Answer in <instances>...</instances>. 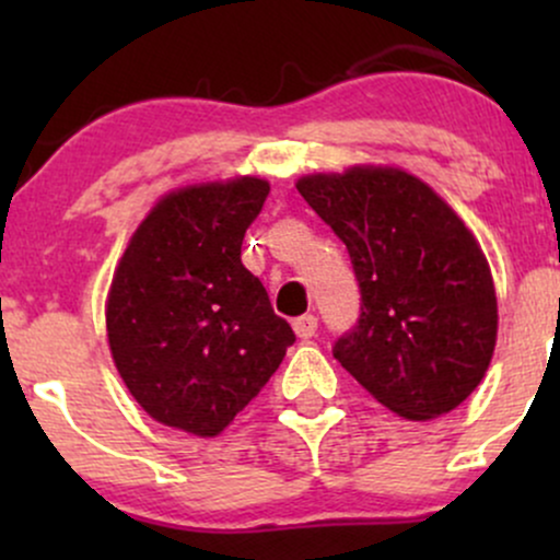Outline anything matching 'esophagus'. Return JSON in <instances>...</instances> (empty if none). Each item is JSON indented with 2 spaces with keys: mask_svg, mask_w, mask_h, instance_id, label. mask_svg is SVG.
I'll list each match as a JSON object with an SVG mask.
<instances>
[{
  "mask_svg": "<svg viewBox=\"0 0 560 560\" xmlns=\"http://www.w3.org/2000/svg\"><path fill=\"white\" fill-rule=\"evenodd\" d=\"M292 329H294V334H298L300 339L316 337V331H318V318L307 313V316H300V318L292 320Z\"/></svg>",
  "mask_w": 560,
  "mask_h": 560,
  "instance_id": "34e87169",
  "label": "esophagus"
}]
</instances>
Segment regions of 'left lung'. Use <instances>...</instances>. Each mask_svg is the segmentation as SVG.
<instances>
[{
    "mask_svg": "<svg viewBox=\"0 0 560 560\" xmlns=\"http://www.w3.org/2000/svg\"><path fill=\"white\" fill-rule=\"evenodd\" d=\"M298 191L345 242L361 289V316L334 342V358L402 419L458 408L498 337L492 276L471 231L397 168L318 173Z\"/></svg>",
    "mask_w": 560,
    "mask_h": 560,
    "instance_id": "8db88e82",
    "label": "left lung"
}]
</instances>
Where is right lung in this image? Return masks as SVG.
Listing matches in <instances>:
<instances>
[{
    "label": "right lung",
    "mask_w": 560,
    "mask_h": 560,
    "mask_svg": "<svg viewBox=\"0 0 560 560\" xmlns=\"http://www.w3.org/2000/svg\"><path fill=\"white\" fill-rule=\"evenodd\" d=\"M268 191L262 178L173 191L120 258L107 298L113 361L133 400L165 427L223 432L294 342L242 266L244 231Z\"/></svg>",
    "instance_id": "add662e5"
}]
</instances>
